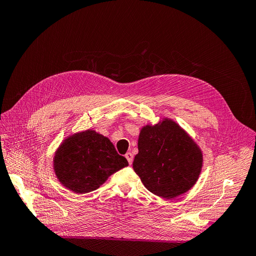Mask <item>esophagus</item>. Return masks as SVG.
<instances>
[{"instance_id": "34e87169", "label": "esophagus", "mask_w": 256, "mask_h": 256, "mask_svg": "<svg viewBox=\"0 0 256 256\" xmlns=\"http://www.w3.org/2000/svg\"><path fill=\"white\" fill-rule=\"evenodd\" d=\"M125 157H126V159L128 160L129 164H132V161H134V156H132V154H131L130 152H126Z\"/></svg>"}]
</instances>
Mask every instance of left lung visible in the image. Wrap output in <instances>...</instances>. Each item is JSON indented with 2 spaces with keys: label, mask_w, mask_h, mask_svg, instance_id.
<instances>
[{
  "label": "left lung",
  "mask_w": 256,
  "mask_h": 256,
  "mask_svg": "<svg viewBox=\"0 0 256 256\" xmlns=\"http://www.w3.org/2000/svg\"><path fill=\"white\" fill-rule=\"evenodd\" d=\"M134 170L154 194L172 200L189 191L203 168L196 142L173 120L164 118L140 130Z\"/></svg>",
  "instance_id": "8db88e82"
}]
</instances>
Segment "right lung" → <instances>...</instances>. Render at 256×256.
Instances as JSON below:
<instances>
[{
  "label": "right lung",
  "mask_w": 256,
  "mask_h": 256,
  "mask_svg": "<svg viewBox=\"0 0 256 256\" xmlns=\"http://www.w3.org/2000/svg\"><path fill=\"white\" fill-rule=\"evenodd\" d=\"M128 166L106 136L88 129L65 138L54 152L58 180L76 194L98 189L112 174Z\"/></svg>",
  "instance_id": "1"
}]
</instances>
